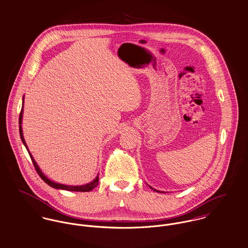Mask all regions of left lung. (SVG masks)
<instances>
[{
	"mask_svg": "<svg viewBox=\"0 0 248 248\" xmlns=\"http://www.w3.org/2000/svg\"><path fill=\"white\" fill-rule=\"evenodd\" d=\"M149 187H150L151 189H153L154 191H157V192H161V191H159V190H157V189H154V188H153V187H151V186H149Z\"/></svg>",
	"mask_w": 248,
	"mask_h": 248,
	"instance_id": "left-lung-1",
	"label": "left lung"
}]
</instances>
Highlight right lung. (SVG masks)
Masks as SVG:
<instances>
[{
    "label": "right lung",
    "instance_id": "obj_1",
    "mask_svg": "<svg viewBox=\"0 0 248 248\" xmlns=\"http://www.w3.org/2000/svg\"><path fill=\"white\" fill-rule=\"evenodd\" d=\"M23 114H24V98H23V107H22V110H21L20 117H19V130H20V136H21L23 143L25 144V146H26V148H27V150H28V153H29V156H30V158H31V160H32V163H33V165L35 166V168H36V170H37L39 176L42 178V180H43L45 183H46L49 186H51V187H53V188H56V189H62V190L76 191V192H88V191H91L92 189H94V188L99 185V183H98V182H99V175H97V177H96L92 182H90V183H88V184H85V185H83V186H66V185H62V184H59V183H55V182L51 181L50 179H48V178L42 172V170L40 169L39 165H37V163L35 162L33 156L31 155V153H30L29 150H28V145H27V142H26V140H25L24 134H23V127H22Z\"/></svg>",
    "mask_w": 248,
    "mask_h": 248
}]
</instances>
